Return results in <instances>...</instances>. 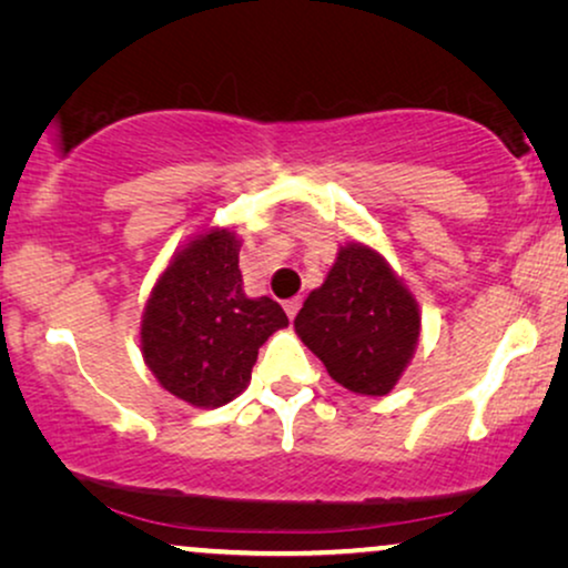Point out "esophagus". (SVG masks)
Returning <instances> with one entry per match:
<instances>
[{"label": "esophagus", "mask_w": 568, "mask_h": 568, "mask_svg": "<svg viewBox=\"0 0 568 568\" xmlns=\"http://www.w3.org/2000/svg\"><path fill=\"white\" fill-rule=\"evenodd\" d=\"M300 307H302V300H300V297L284 302V310H286V315H290V321H294V317H297Z\"/></svg>", "instance_id": "34e87169"}]
</instances>
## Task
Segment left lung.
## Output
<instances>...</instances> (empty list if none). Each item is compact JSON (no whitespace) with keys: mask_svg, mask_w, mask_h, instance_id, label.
Wrapping results in <instances>:
<instances>
[{"mask_svg":"<svg viewBox=\"0 0 568 568\" xmlns=\"http://www.w3.org/2000/svg\"><path fill=\"white\" fill-rule=\"evenodd\" d=\"M294 331L341 387L377 398L414 359L422 313L375 247L346 243L294 317Z\"/></svg>","mask_w":568,"mask_h":568,"instance_id":"8db88e82","label":"left lung"}]
</instances>
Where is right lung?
<instances>
[{"label": "right lung", "instance_id": "obj_1", "mask_svg": "<svg viewBox=\"0 0 568 568\" xmlns=\"http://www.w3.org/2000/svg\"><path fill=\"white\" fill-rule=\"evenodd\" d=\"M240 240L230 227L193 235L152 286L139 344L146 367L178 400L220 408L251 383L258 348L286 328L271 297H247Z\"/></svg>", "mask_w": 568, "mask_h": 568}]
</instances>
